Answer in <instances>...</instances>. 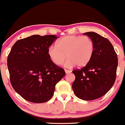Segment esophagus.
Instances as JSON below:
<instances>
[{
  "label": "esophagus",
  "instance_id": "1",
  "mask_svg": "<svg viewBox=\"0 0 125 125\" xmlns=\"http://www.w3.org/2000/svg\"><path fill=\"white\" fill-rule=\"evenodd\" d=\"M64 70H65V72L66 74H69L71 72V71H70V70H66V69H65Z\"/></svg>",
  "mask_w": 125,
  "mask_h": 125
}]
</instances>
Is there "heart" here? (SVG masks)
Wrapping results in <instances>:
<instances>
[{
	"label": "heart",
	"mask_w": 125,
	"mask_h": 125,
	"mask_svg": "<svg viewBox=\"0 0 125 125\" xmlns=\"http://www.w3.org/2000/svg\"><path fill=\"white\" fill-rule=\"evenodd\" d=\"M95 50L93 40L87 36L67 35L58 40L56 45L48 49V55L57 65H61L67 58L64 66L72 68L77 65L84 67L91 61Z\"/></svg>",
	"instance_id": "obj_1"
}]
</instances>
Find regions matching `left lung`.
<instances>
[{
    "label": "left lung",
    "instance_id": "1",
    "mask_svg": "<svg viewBox=\"0 0 125 125\" xmlns=\"http://www.w3.org/2000/svg\"><path fill=\"white\" fill-rule=\"evenodd\" d=\"M93 40L95 50L91 61L81 69L72 71V89L77 97L94 100L106 94L114 84L118 58L109 41L95 32L83 33Z\"/></svg>",
    "mask_w": 125,
    "mask_h": 125
}]
</instances>
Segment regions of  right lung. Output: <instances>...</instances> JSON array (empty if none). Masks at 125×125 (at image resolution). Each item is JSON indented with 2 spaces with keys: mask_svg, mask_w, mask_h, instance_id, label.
Segmentation results:
<instances>
[{
  "mask_svg": "<svg viewBox=\"0 0 125 125\" xmlns=\"http://www.w3.org/2000/svg\"><path fill=\"white\" fill-rule=\"evenodd\" d=\"M57 38L36 34L18 40L11 49L7 59L11 84L28 102L41 103L51 99L55 86L65 75L48 55Z\"/></svg>",
  "mask_w": 125,
  "mask_h": 125,
  "instance_id": "1",
  "label": "right lung"
}]
</instances>
